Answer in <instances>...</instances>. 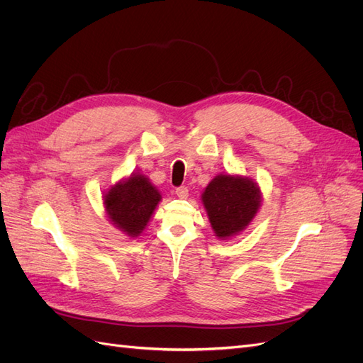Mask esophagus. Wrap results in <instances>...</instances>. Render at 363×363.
<instances>
[{
	"instance_id": "34e87169",
	"label": "esophagus",
	"mask_w": 363,
	"mask_h": 363,
	"mask_svg": "<svg viewBox=\"0 0 363 363\" xmlns=\"http://www.w3.org/2000/svg\"><path fill=\"white\" fill-rule=\"evenodd\" d=\"M177 196L179 199H186L189 197V189L186 186H179V189H177Z\"/></svg>"
}]
</instances>
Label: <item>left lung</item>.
<instances>
[{
	"label": "left lung",
	"instance_id": "8db88e82",
	"mask_svg": "<svg viewBox=\"0 0 363 363\" xmlns=\"http://www.w3.org/2000/svg\"><path fill=\"white\" fill-rule=\"evenodd\" d=\"M202 202L213 233L218 239H229L256 217L262 193L259 185L247 177L221 173L208 184Z\"/></svg>",
	"mask_w": 363,
	"mask_h": 363
}]
</instances>
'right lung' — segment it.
I'll list each match as a JSON object with an SVG mask.
<instances>
[{"instance_id": "add662e5", "label": "right lung", "mask_w": 363, "mask_h": 363, "mask_svg": "<svg viewBox=\"0 0 363 363\" xmlns=\"http://www.w3.org/2000/svg\"><path fill=\"white\" fill-rule=\"evenodd\" d=\"M103 200L109 221L130 238H138L150 223L161 194L145 174L133 173L112 185Z\"/></svg>"}]
</instances>
